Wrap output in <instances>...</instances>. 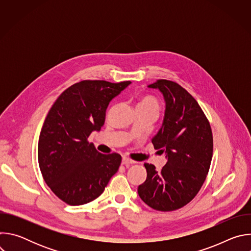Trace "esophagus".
<instances>
[{"label": "esophagus", "mask_w": 251, "mask_h": 251, "mask_svg": "<svg viewBox=\"0 0 251 251\" xmlns=\"http://www.w3.org/2000/svg\"><path fill=\"white\" fill-rule=\"evenodd\" d=\"M134 163H135L134 161L130 160V159L127 158V157H123V158H122V164L125 165V166H129V165H132V164H134Z\"/></svg>", "instance_id": "esophagus-1"}]
</instances>
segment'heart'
I'll return each instance as SVG.
<instances>
[{
  "mask_svg": "<svg viewBox=\"0 0 251 251\" xmlns=\"http://www.w3.org/2000/svg\"><path fill=\"white\" fill-rule=\"evenodd\" d=\"M137 106H140V107H145V108H148V109H151L153 111H155L156 113H158L159 111V103L158 101L154 98V97H151V96H145L143 97L139 100Z\"/></svg>",
  "mask_w": 251,
  "mask_h": 251,
  "instance_id": "obj_1",
  "label": "heart"
}]
</instances>
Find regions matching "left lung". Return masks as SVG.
Wrapping results in <instances>:
<instances>
[{
    "instance_id": "left-lung-1",
    "label": "left lung",
    "mask_w": 251,
    "mask_h": 251,
    "mask_svg": "<svg viewBox=\"0 0 251 251\" xmlns=\"http://www.w3.org/2000/svg\"><path fill=\"white\" fill-rule=\"evenodd\" d=\"M148 87L158 89L166 103L162 126L152 143L165 152L167 163L160 172L144 164L147 177L138 194L156 210H176L189 203L204 183L212 157L211 128L197 100L181 85L159 79Z\"/></svg>"
}]
</instances>
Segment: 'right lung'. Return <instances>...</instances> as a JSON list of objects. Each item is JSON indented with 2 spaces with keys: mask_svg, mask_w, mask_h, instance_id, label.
Listing matches in <instances>:
<instances>
[{
  "mask_svg": "<svg viewBox=\"0 0 251 251\" xmlns=\"http://www.w3.org/2000/svg\"><path fill=\"white\" fill-rule=\"evenodd\" d=\"M131 81L83 80L64 90L44 122L38 146L44 180L70 205L98 198L118 171L121 156L99 153L87 138L100 131L110 101Z\"/></svg>",
  "mask_w": 251,
  "mask_h": 251,
  "instance_id": "obj_1",
  "label": "right lung"
}]
</instances>
